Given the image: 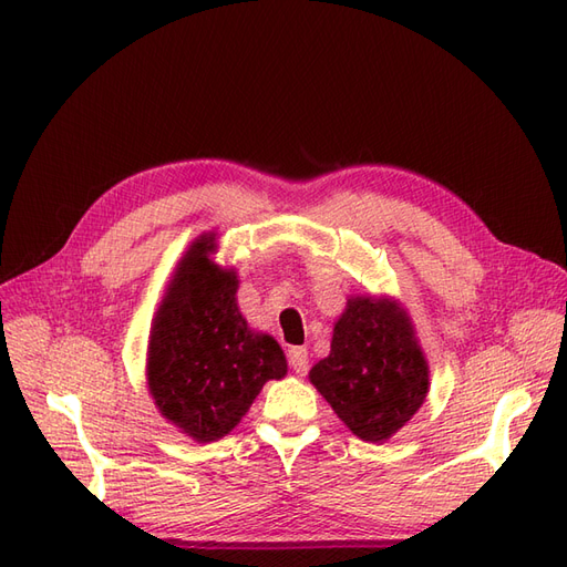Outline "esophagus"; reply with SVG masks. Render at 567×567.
<instances>
[{"instance_id": "obj_1", "label": "esophagus", "mask_w": 567, "mask_h": 567, "mask_svg": "<svg viewBox=\"0 0 567 567\" xmlns=\"http://www.w3.org/2000/svg\"><path fill=\"white\" fill-rule=\"evenodd\" d=\"M289 359V365H292V370L297 375H303L306 370H309V351H306L303 347H292L287 353Z\"/></svg>"}]
</instances>
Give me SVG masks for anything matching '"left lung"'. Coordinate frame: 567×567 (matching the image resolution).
<instances>
[{
    "mask_svg": "<svg viewBox=\"0 0 567 567\" xmlns=\"http://www.w3.org/2000/svg\"><path fill=\"white\" fill-rule=\"evenodd\" d=\"M337 417L363 442H384L423 406L430 365L413 320L394 297L347 299L332 344L309 373Z\"/></svg>",
    "mask_w": 567,
    "mask_h": 567,
    "instance_id": "8db88e82",
    "label": "left lung"
}]
</instances>
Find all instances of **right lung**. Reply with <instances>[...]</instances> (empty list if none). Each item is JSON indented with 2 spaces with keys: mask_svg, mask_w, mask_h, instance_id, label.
Instances as JSON below:
<instances>
[{
  "mask_svg": "<svg viewBox=\"0 0 567 567\" xmlns=\"http://www.w3.org/2000/svg\"><path fill=\"white\" fill-rule=\"evenodd\" d=\"M216 251V233H204L181 256L147 347L154 406L199 444L230 434L264 384L287 375L280 344L241 316L237 270L218 266Z\"/></svg>",
  "mask_w": 567,
  "mask_h": 567,
  "instance_id": "add662e5",
  "label": "right lung"
}]
</instances>
